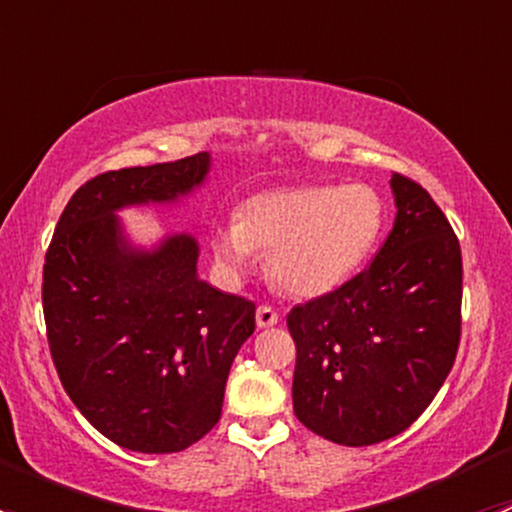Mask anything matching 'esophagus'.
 I'll return each mask as SVG.
<instances>
[{"instance_id":"1","label":"esophagus","mask_w":512,"mask_h":512,"mask_svg":"<svg viewBox=\"0 0 512 512\" xmlns=\"http://www.w3.org/2000/svg\"><path fill=\"white\" fill-rule=\"evenodd\" d=\"M255 322L260 329L275 327V324L280 322V314H277L272 307H267V304H262V307H257V312H255Z\"/></svg>"}]
</instances>
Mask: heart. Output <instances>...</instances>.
<instances>
[{"label":"heart","instance_id":"heart-1","mask_svg":"<svg viewBox=\"0 0 512 512\" xmlns=\"http://www.w3.org/2000/svg\"><path fill=\"white\" fill-rule=\"evenodd\" d=\"M384 225V203L364 183L302 185L252 195L237 223L218 227L213 255L230 282L250 275L267 255L272 282L312 299L342 287L369 257Z\"/></svg>","mask_w":512,"mask_h":512}]
</instances>
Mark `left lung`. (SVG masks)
I'll use <instances>...</instances> for the list:
<instances>
[{
    "label": "left lung",
    "instance_id": "obj_1",
    "mask_svg": "<svg viewBox=\"0 0 512 512\" xmlns=\"http://www.w3.org/2000/svg\"><path fill=\"white\" fill-rule=\"evenodd\" d=\"M396 218L369 270L287 314L299 421L339 446H374L426 411L461 339V245L431 195L391 175Z\"/></svg>",
    "mask_w": 512,
    "mask_h": 512
}]
</instances>
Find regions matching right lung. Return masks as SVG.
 <instances>
[{"instance_id": "1", "label": "right lung", "mask_w": 512, "mask_h": 512, "mask_svg": "<svg viewBox=\"0 0 512 512\" xmlns=\"http://www.w3.org/2000/svg\"><path fill=\"white\" fill-rule=\"evenodd\" d=\"M210 153L96 175L69 200L44 262V319L59 379L116 446L175 453L220 421L255 304L198 277L190 232L138 245L118 213L178 205L203 188Z\"/></svg>"}]
</instances>
